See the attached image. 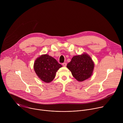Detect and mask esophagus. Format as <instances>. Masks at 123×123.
I'll use <instances>...</instances> for the list:
<instances>
[{"label":"esophagus","instance_id":"esophagus-1","mask_svg":"<svg viewBox=\"0 0 123 123\" xmlns=\"http://www.w3.org/2000/svg\"><path fill=\"white\" fill-rule=\"evenodd\" d=\"M62 65H63V66L64 67H66V66H67V63H63L62 64Z\"/></svg>","mask_w":123,"mask_h":123}]
</instances>
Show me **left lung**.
<instances>
[{
    "label": "left lung",
    "mask_w": 123,
    "mask_h": 123,
    "mask_svg": "<svg viewBox=\"0 0 123 123\" xmlns=\"http://www.w3.org/2000/svg\"><path fill=\"white\" fill-rule=\"evenodd\" d=\"M73 76L78 81H83L92 75L94 63L91 57L86 54L74 56L67 66Z\"/></svg>",
    "instance_id": "1"
}]
</instances>
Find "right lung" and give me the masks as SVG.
<instances>
[{
	"instance_id": "right-lung-1",
	"label": "right lung",
	"mask_w": 123,
	"mask_h": 123,
	"mask_svg": "<svg viewBox=\"0 0 123 123\" xmlns=\"http://www.w3.org/2000/svg\"><path fill=\"white\" fill-rule=\"evenodd\" d=\"M62 67L56 59L48 55L40 56L34 63L35 72L41 80L46 83L53 80L56 72Z\"/></svg>"
}]
</instances>
